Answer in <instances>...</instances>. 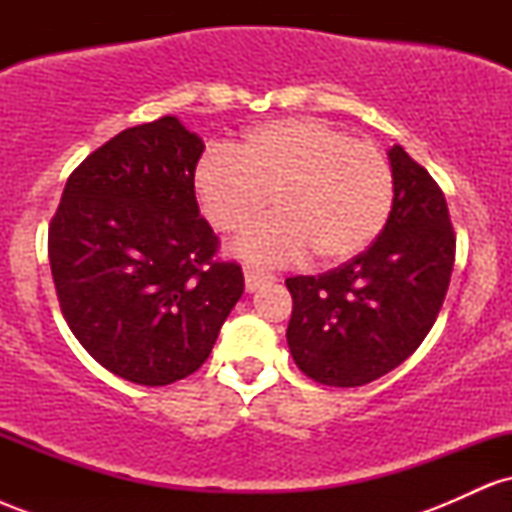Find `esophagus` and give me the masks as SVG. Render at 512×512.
I'll list each match as a JSON object with an SVG mask.
<instances>
[{
	"mask_svg": "<svg viewBox=\"0 0 512 512\" xmlns=\"http://www.w3.org/2000/svg\"><path fill=\"white\" fill-rule=\"evenodd\" d=\"M274 281L272 274L260 272V269H245V289L248 291H257L262 284H269Z\"/></svg>",
	"mask_w": 512,
	"mask_h": 512,
	"instance_id": "esophagus-1",
	"label": "esophagus"
}]
</instances>
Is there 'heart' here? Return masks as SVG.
<instances>
[{
	"label": "heart",
	"mask_w": 512,
	"mask_h": 512,
	"mask_svg": "<svg viewBox=\"0 0 512 512\" xmlns=\"http://www.w3.org/2000/svg\"><path fill=\"white\" fill-rule=\"evenodd\" d=\"M199 207L211 226L236 233L272 202L233 252L255 264L310 260L334 267L378 240L395 204L392 168L368 142L313 117L257 125L236 149H209L195 166Z\"/></svg>",
	"instance_id": "1"
}]
</instances>
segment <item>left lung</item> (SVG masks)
Returning <instances> with one entry per match:
<instances>
[{
	"label": "left lung",
	"mask_w": 512,
	"mask_h": 512,
	"mask_svg": "<svg viewBox=\"0 0 512 512\" xmlns=\"http://www.w3.org/2000/svg\"><path fill=\"white\" fill-rule=\"evenodd\" d=\"M395 204L366 252L320 276L286 279L296 366L315 383L358 387L419 349L448 293L455 231L436 180L402 146L387 151Z\"/></svg>",
	"instance_id": "obj_1"
}]
</instances>
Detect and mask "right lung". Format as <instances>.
Here are the masks:
<instances>
[{"label": "right lung", "instance_id": "obj_1", "mask_svg": "<svg viewBox=\"0 0 512 512\" xmlns=\"http://www.w3.org/2000/svg\"><path fill=\"white\" fill-rule=\"evenodd\" d=\"M204 142L166 115L115 134L64 185L48 233L50 269L69 330L137 385H170L207 361L245 281L214 260L199 216Z\"/></svg>", "mask_w": 512, "mask_h": 512}]
</instances>
